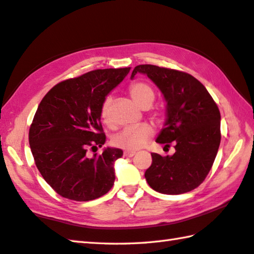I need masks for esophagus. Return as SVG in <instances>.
<instances>
[{
	"label": "esophagus",
	"instance_id": "esophagus-1",
	"mask_svg": "<svg viewBox=\"0 0 254 254\" xmlns=\"http://www.w3.org/2000/svg\"><path fill=\"white\" fill-rule=\"evenodd\" d=\"M134 155H135V152H128V150H127V152H124L123 153L124 157H133Z\"/></svg>",
	"mask_w": 254,
	"mask_h": 254
}]
</instances>
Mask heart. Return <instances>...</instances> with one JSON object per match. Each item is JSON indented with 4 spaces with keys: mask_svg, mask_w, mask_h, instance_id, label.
Masks as SVG:
<instances>
[{
    "mask_svg": "<svg viewBox=\"0 0 254 254\" xmlns=\"http://www.w3.org/2000/svg\"><path fill=\"white\" fill-rule=\"evenodd\" d=\"M128 93H130L132 98L143 108L149 107L155 99L154 88L150 86V84L144 82V80H136V82L131 83L128 86ZM111 104L112 96L107 95L100 106V118L102 122L107 126H111ZM155 116H157V112L155 113ZM153 128L148 124L127 127L113 138V144L119 148L128 150V152H134V150L141 148L153 136Z\"/></svg>",
    "mask_w": 254,
    "mask_h": 254,
    "instance_id": "obj_1",
    "label": "heart"
}]
</instances>
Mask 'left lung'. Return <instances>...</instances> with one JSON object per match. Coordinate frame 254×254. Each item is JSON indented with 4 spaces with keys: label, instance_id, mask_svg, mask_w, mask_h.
<instances>
[{
    "label": "left lung",
    "instance_id": "8db88e82",
    "mask_svg": "<svg viewBox=\"0 0 254 254\" xmlns=\"http://www.w3.org/2000/svg\"><path fill=\"white\" fill-rule=\"evenodd\" d=\"M144 73L158 86L167 101V121L156 142L176 153L163 157L152 154L145 171L149 187L164 194H182L197 188L207 177L220 144V112L204 85L177 69L142 64L131 78Z\"/></svg>",
    "mask_w": 254,
    "mask_h": 254
}]
</instances>
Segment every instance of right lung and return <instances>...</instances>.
Wrapping results in <instances>:
<instances>
[{
	"label": "right lung",
	"mask_w": 254,
	"mask_h": 254,
	"mask_svg": "<svg viewBox=\"0 0 254 254\" xmlns=\"http://www.w3.org/2000/svg\"><path fill=\"white\" fill-rule=\"evenodd\" d=\"M130 69H95L62 80L38 106L29 127L30 149L41 176L61 196L91 201L105 195L115 183L113 163L122 157V150L107 147L91 158L87 150L105 144L101 102Z\"/></svg>",
	"instance_id": "1"
}]
</instances>
